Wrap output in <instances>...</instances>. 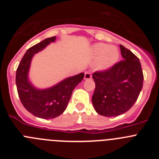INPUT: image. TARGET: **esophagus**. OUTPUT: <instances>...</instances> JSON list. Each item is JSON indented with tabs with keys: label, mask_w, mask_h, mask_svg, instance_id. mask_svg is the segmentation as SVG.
Segmentation results:
<instances>
[{
	"label": "esophagus",
	"mask_w": 159,
	"mask_h": 159,
	"mask_svg": "<svg viewBox=\"0 0 159 159\" xmlns=\"http://www.w3.org/2000/svg\"><path fill=\"white\" fill-rule=\"evenodd\" d=\"M92 77V73L89 72V71H87V72H85V74H84V80H91Z\"/></svg>",
	"instance_id": "1"
}]
</instances>
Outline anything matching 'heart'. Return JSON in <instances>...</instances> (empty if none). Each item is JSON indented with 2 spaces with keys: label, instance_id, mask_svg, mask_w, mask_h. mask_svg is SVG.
Masks as SVG:
<instances>
[{
  "label": "heart",
  "instance_id": "obj_1",
  "mask_svg": "<svg viewBox=\"0 0 159 159\" xmlns=\"http://www.w3.org/2000/svg\"><path fill=\"white\" fill-rule=\"evenodd\" d=\"M92 54L94 57H99L96 68L103 71L111 67L117 63L119 58V50L115 46H107L105 43H95L92 48Z\"/></svg>",
  "mask_w": 159,
  "mask_h": 159
}]
</instances>
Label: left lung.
I'll return each mask as SVG.
<instances>
[{
    "label": "left lung",
    "mask_w": 159,
    "mask_h": 159,
    "mask_svg": "<svg viewBox=\"0 0 159 159\" xmlns=\"http://www.w3.org/2000/svg\"><path fill=\"white\" fill-rule=\"evenodd\" d=\"M119 47L123 60L92 75L95 84L92 103L95 111L106 117L120 116L130 110L143 88L139 60L124 46Z\"/></svg>",
    "instance_id": "obj_1"
}]
</instances>
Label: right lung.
I'll return each mask as SVG.
<instances>
[{
  "instance_id": "right-lung-1",
  "label": "right lung",
  "mask_w": 159,
  "mask_h": 159,
  "mask_svg": "<svg viewBox=\"0 0 159 159\" xmlns=\"http://www.w3.org/2000/svg\"><path fill=\"white\" fill-rule=\"evenodd\" d=\"M57 37L47 38L29 48L16 70V84L20 99L28 111L38 118L54 119L64 113L73 90L83 80L84 73L67 77L50 88L40 89L29 78V69L34 55L56 41Z\"/></svg>"
}]
</instances>
